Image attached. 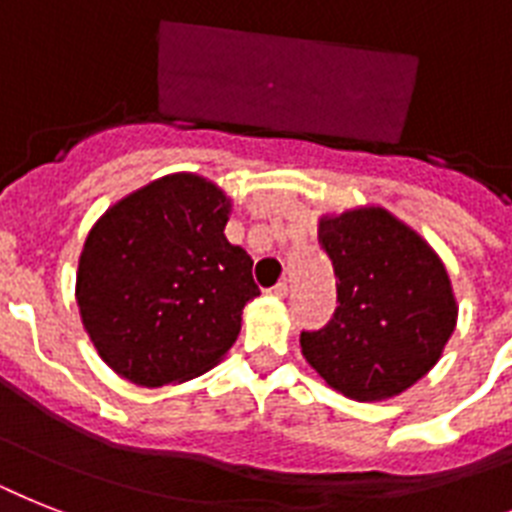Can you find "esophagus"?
<instances>
[{
  "label": "esophagus",
  "mask_w": 512,
  "mask_h": 512,
  "mask_svg": "<svg viewBox=\"0 0 512 512\" xmlns=\"http://www.w3.org/2000/svg\"><path fill=\"white\" fill-rule=\"evenodd\" d=\"M270 297H278V299H284L286 294H289V286H286V281H281V284H276L273 289H270Z\"/></svg>",
  "instance_id": "1"
}]
</instances>
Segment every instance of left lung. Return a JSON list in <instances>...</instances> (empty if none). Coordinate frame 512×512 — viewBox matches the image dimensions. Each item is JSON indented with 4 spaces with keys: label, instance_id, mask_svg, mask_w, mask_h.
Here are the masks:
<instances>
[{
    "label": "left lung",
    "instance_id": "obj_1",
    "mask_svg": "<svg viewBox=\"0 0 512 512\" xmlns=\"http://www.w3.org/2000/svg\"><path fill=\"white\" fill-rule=\"evenodd\" d=\"M318 242L336 276V313L299 347L334 392L357 402L392 400L439 363L458 323L442 257L381 205L318 218Z\"/></svg>",
    "mask_w": 512,
    "mask_h": 512
}]
</instances>
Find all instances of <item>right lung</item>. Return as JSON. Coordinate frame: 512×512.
Instances as JSON below:
<instances>
[{
  "instance_id": "right-lung-1",
  "label": "right lung",
  "mask_w": 512,
  "mask_h": 512,
  "mask_svg": "<svg viewBox=\"0 0 512 512\" xmlns=\"http://www.w3.org/2000/svg\"><path fill=\"white\" fill-rule=\"evenodd\" d=\"M231 197L199 173L131 191L91 226L76 302L94 350L139 386L184 384L234 347L260 294L252 257L226 239Z\"/></svg>"
}]
</instances>
